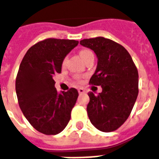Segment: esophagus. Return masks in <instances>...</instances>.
I'll return each mask as SVG.
<instances>
[{
	"label": "esophagus",
	"mask_w": 159,
	"mask_h": 159,
	"mask_svg": "<svg viewBox=\"0 0 159 159\" xmlns=\"http://www.w3.org/2000/svg\"><path fill=\"white\" fill-rule=\"evenodd\" d=\"M78 93H79V94H83V93H86V91H85L84 88H78Z\"/></svg>",
	"instance_id": "34e87169"
}]
</instances>
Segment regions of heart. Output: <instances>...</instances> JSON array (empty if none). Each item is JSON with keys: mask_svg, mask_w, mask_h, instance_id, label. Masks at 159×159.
Returning <instances> with one entry per match:
<instances>
[{"mask_svg": "<svg viewBox=\"0 0 159 159\" xmlns=\"http://www.w3.org/2000/svg\"><path fill=\"white\" fill-rule=\"evenodd\" d=\"M91 53H93V52H92L89 50H82L80 52V57H81L82 58V60H83V59H84V58L86 57L87 56L89 55V54H91ZM66 58H65V59L63 60V62H62V63H63V65L66 63ZM75 78H76V80H77V82H79L80 81L79 77H76Z\"/></svg>", "mask_w": 159, "mask_h": 159, "instance_id": "obj_1", "label": "heart"}]
</instances>
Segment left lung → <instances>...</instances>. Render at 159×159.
I'll return each instance as SVG.
<instances>
[{"instance_id": "obj_1", "label": "left lung", "mask_w": 159, "mask_h": 159, "mask_svg": "<svg viewBox=\"0 0 159 159\" xmlns=\"http://www.w3.org/2000/svg\"><path fill=\"white\" fill-rule=\"evenodd\" d=\"M80 44L97 55L98 66L89 83L102 88L98 95L88 93V117L102 132L117 130L128 118L138 98V69L128 51L112 40L98 36Z\"/></svg>"}]
</instances>
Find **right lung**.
Masks as SVG:
<instances>
[{
    "mask_svg": "<svg viewBox=\"0 0 159 159\" xmlns=\"http://www.w3.org/2000/svg\"><path fill=\"white\" fill-rule=\"evenodd\" d=\"M78 41L47 38L29 48L20 64L16 79L18 103L36 130L56 135L66 128L78 92L70 88L58 93L54 75L61 73L64 58Z\"/></svg>",
    "mask_w": 159,
    "mask_h": 159,
    "instance_id": "1",
    "label": "right lung"
}]
</instances>
